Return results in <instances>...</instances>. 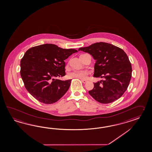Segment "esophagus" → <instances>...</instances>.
<instances>
[{
  "label": "esophagus",
  "mask_w": 152,
  "mask_h": 152,
  "mask_svg": "<svg viewBox=\"0 0 152 152\" xmlns=\"http://www.w3.org/2000/svg\"><path fill=\"white\" fill-rule=\"evenodd\" d=\"M82 82H83V83H87V80H81Z\"/></svg>",
  "instance_id": "34e87169"
}]
</instances>
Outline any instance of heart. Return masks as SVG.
<instances>
[{
	"instance_id": "heart-1",
	"label": "heart",
	"mask_w": 152,
	"mask_h": 152,
	"mask_svg": "<svg viewBox=\"0 0 152 152\" xmlns=\"http://www.w3.org/2000/svg\"><path fill=\"white\" fill-rule=\"evenodd\" d=\"M89 73L90 72L87 70L73 71L69 73L68 77L69 78H76L80 80H85L89 74Z\"/></svg>"
}]
</instances>
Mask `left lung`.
Instances as JSON below:
<instances>
[{"instance_id": "8db88e82", "label": "left lung", "mask_w": 152, "mask_h": 152, "mask_svg": "<svg viewBox=\"0 0 152 152\" xmlns=\"http://www.w3.org/2000/svg\"><path fill=\"white\" fill-rule=\"evenodd\" d=\"M78 50L88 53L96 60L93 76L105 78L94 83L89 94L100 103H110L119 99L127 89L132 76L131 64L126 53L105 42L96 43Z\"/></svg>"}]
</instances>
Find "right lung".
<instances>
[{
	"mask_svg": "<svg viewBox=\"0 0 152 152\" xmlns=\"http://www.w3.org/2000/svg\"><path fill=\"white\" fill-rule=\"evenodd\" d=\"M78 51L61 48L53 44L32 47L25 53L20 62V75L30 94L41 103H54L66 93L71 80L55 78L64 76V60Z\"/></svg>",
	"mask_w": 152,
	"mask_h": 152,
	"instance_id": "obj_1",
	"label": "right lung"
}]
</instances>
